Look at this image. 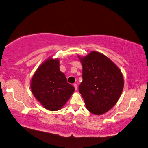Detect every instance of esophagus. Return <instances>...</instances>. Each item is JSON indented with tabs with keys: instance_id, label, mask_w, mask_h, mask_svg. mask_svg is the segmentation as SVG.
I'll list each match as a JSON object with an SVG mask.
<instances>
[{
	"instance_id": "obj_1",
	"label": "esophagus",
	"mask_w": 148,
	"mask_h": 148,
	"mask_svg": "<svg viewBox=\"0 0 148 148\" xmlns=\"http://www.w3.org/2000/svg\"><path fill=\"white\" fill-rule=\"evenodd\" d=\"M73 86L74 87L75 90H77V84H73Z\"/></svg>"
}]
</instances>
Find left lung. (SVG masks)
Masks as SVG:
<instances>
[{"instance_id": "8db88e82", "label": "left lung", "mask_w": 148, "mask_h": 148, "mask_svg": "<svg viewBox=\"0 0 148 148\" xmlns=\"http://www.w3.org/2000/svg\"><path fill=\"white\" fill-rule=\"evenodd\" d=\"M82 62L83 81L79 91L87 110L92 114L106 113L117 103L124 86L119 69L104 55L92 51L78 57Z\"/></svg>"}]
</instances>
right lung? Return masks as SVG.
<instances>
[{
	"mask_svg": "<svg viewBox=\"0 0 148 148\" xmlns=\"http://www.w3.org/2000/svg\"><path fill=\"white\" fill-rule=\"evenodd\" d=\"M31 88L35 98L51 111L61 109L74 91L60 71L57 59H47L40 66L32 76Z\"/></svg>",
	"mask_w": 148,
	"mask_h": 148,
	"instance_id": "right-lung-1",
	"label": "right lung"
}]
</instances>
